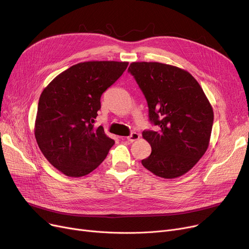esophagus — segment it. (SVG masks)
<instances>
[{
  "instance_id": "34e87169",
  "label": "esophagus",
  "mask_w": 249,
  "mask_h": 249,
  "mask_svg": "<svg viewBox=\"0 0 249 249\" xmlns=\"http://www.w3.org/2000/svg\"><path fill=\"white\" fill-rule=\"evenodd\" d=\"M140 138H141V136L139 135L138 132H131V135H130L129 137H127V141L130 142H132L138 141Z\"/></svg>"
}]
</instances>
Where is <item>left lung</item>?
I'll list each match as a JSON object with an SVG mask.
<instances>
[{
  "mask_svg": "<svg viewBox=\"0 0 249 249\" xmlns=\"http://www.w3.org/2000/svg\"><path fill=\"white\" fill-rule=\"evenodd\" d=\"M142 90L149 121L158 131L143 130L151 154L142 165L157 177L183 176L209 145L213 109L197 81L185 70L158 62H135L128 68Z\"/></svg>",
  "mask_w": 249,
  "mask_h": 249,
  "instance_id": "obj_1",
  "label": "left lung"
}]
</instances>
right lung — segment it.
<instances>
[{
	"mask_svg": "<svg viewBox=\"0 0 249 249\" xmlns=\"http://www.w3.org/2000/svg\"><path fill=\"white\" fill-rule=\"evenodd\" d=\"M127 62L89 61L64 71L44 89L35 138L44 157L61 173L81 178L107 158L114 141L94 127L103 92L126 70Z\"/></svg>",
	"mask_w": 249,
	"mask_h": 249,
	"instance_id": "right-lung-1",
	"label": "right lung"
}]
</instances>
